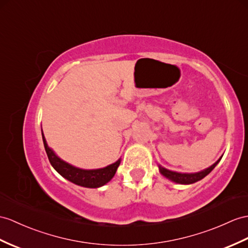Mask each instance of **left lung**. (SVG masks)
Returning a JSON list of instances; mask_svg holds the SVG:
<instances>
[{
    "instance_id": "8db88e82",
    "label": "left lung",
    "mask_w": 248,
    "mask_h": 248,
    "mask_svg": "<svg viewBox=\"0 0 248 248\" xmlns=\"http://www.w3.org/2000/svg\"><path fill=\"white\" fill-rule=\"evenodd\" d=\"M221 159H222V156L216 163H214L213 165L209 166L208 168H206V170H203L201 171L195 172V173L177 172V171H172V170H166L165 167H163L160 164H158V166H159V171L161 172L162 176H164L168 180L172 181V182L179 183V184H192V183H196V182H198V181H200L203 178L206 177L207 174L217 166V164H218Z\"/></svg>"
}]
</instances>
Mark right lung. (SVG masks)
Instances as JSON below:
<instances>
[{"instance_id":"1","label":"right lung","mask_w":248,"mask_h":248,"mask_svg":"<svg viewBox=\"0 0 248 248\" xmlns=\"http://www.w3.org/2000/svg\"><path fill=\"white\" fill-rule=\"evenodd\" d=\"M42 138H43L44 147L50 164L63 178L75 183L76 185L87 187V188H98L105 185L113 178L118 167L121 163V159L112 164L104 168H98V170H82V168L76 167L69 163L63 161L56 155V153L48 146L46 139L44 137L43 130H42Z\"/></svg>"}]
</instances>
